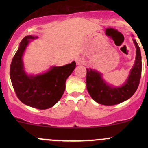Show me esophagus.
<instances>
[{
    "mask_svg": "<svg viewBox=\"0 0 148 148\" xmlns=\"http://www.w3.org/2000/svg\"><path fill=\"white\" fill-rule=\"evenodd\" d=\"M76 64H79V65H81V64H84L85 60L84 58H77L76 59Z\"/></svg>",
    "mask_w": 148,
    "mask_h": 148,
    "instance_id": "1",
    "label": "esophagus"
}]
</instances>
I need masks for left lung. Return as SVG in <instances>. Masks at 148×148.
Returning a JSON list of instances; mask_svg holds the SVG:
<instances>
[{
  "label": "left lung",
  "mask_w": 148,
  "mask_h": 148,
  "mask_svg": "<svg viewBox=\"0 0 148 148\" xmlns=\"http://www.w3.org/2000/svg\"><path fill=\"white\" fill-rule=\"evenodd\" d=\"M133 41L136 48L135 63L123 86L120 87L109 86L103 81L100 73L95 69L87 68L86 87L90 95L96 102L106 106L118 104L130 99L136 91L141 76V54L136 41L135 40Z\"/></svg>",
  "instance_id": "left-lung-1"
}]
</instances>
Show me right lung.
Segmentation results:
<instances>
[{
  "instance_id": "add662e5",
  "label": "right lung",
  "mask_w": 148,
  "mask_h": 148,
  "mask_svg": "<svg viewBox=\"0 0 148 148\" xmlns=\"http://www.w3.org/2000/svg\"><path fill=\"white\" fill-rule=\"evenodd\" d=\"M37 38L27 35L21 40L10 65L12 84L18 99L24 104L38 109H47L56 103L63 95L65 82L76 67V62L62 67H52L36 76H28L24 71L23 52L30 40Z\"/></svg>"
}]
</instances>
